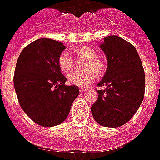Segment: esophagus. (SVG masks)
I'll use <instances>...</instances> for the list:
<instances>
[{"instance_id": "1", "label": "esophagus", "mask_w": 160, "mask_h": 160, "mask_svg": "<svg viewBox=\"0 0 160 160\" xmlns=\"http://www.w3.org/2000/svg\"><path fill=\"white\" fill-rule=\"evenodd\" d=\"M86 91H88V89H86V88H81V89H80V93H84V92Z\"/></svg>"}]
</instances>
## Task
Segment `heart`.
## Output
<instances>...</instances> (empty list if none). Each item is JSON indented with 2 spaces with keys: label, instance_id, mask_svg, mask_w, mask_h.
<instances>
[{
  "label": "heart",
  "instance_id": "b5f03b06",
  "mask_svg": "<svg viewBox=\"0 0 160 160\" xmlns=\"http://www.w3.org/2000/svg\"><path fill=\"white\" fill-rule=\"evenodd\" d=\"M79 57L87 59L84 65V71H73L68 74V81L78 87H86L95 79L96 74L101 72L102 66L98 61V56L95 51L89 48H84L77 51ZM58 66L64 73H67L73 67V60L67 52H62L58 58Z\"/></svg>",
  "mask_w": 160,
  "mask_h": 160
}]
</instances>
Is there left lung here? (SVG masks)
I'll return each instance as SVG.
<instances>
[{
	"label": "left lung",
	"mask_w": 160,
	"mask_h": 160,
	"mask_svg": "<svg viewBox=\"0 0 160 160\" xmlns=\"http://www.w3.org/2000/svg\"><path fill=\"white\" fill-rule=\"evenodd\" d=\"M107 58L104 76L97 86L98 97L91 107L94 120L101 126L118 127L133 117L143 101L145 71L135 47L116 35L99 44Z\"/></svg>",
	"instance_id": "8db88e82"
}]
</instances>
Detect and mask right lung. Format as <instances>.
<instances>
[{
  "label": "right lung",
  "mask_w": 160,
  "mask_h": 160,
  "mask_svg": "<svg viewBox=\"0 0 160 160\" xmlns=\"http://www.w3.org/2000/svg\"><path fill=\"white\" fill-rule=\"evenodd\" d=\"M66 48L62 42L43 38L28 44L17 60L14 86L19 105L42 127L63 122L79 95L77 86L65 84L67 78L58 66Z\"/></svg>",
  "instance_id": "1"
}]
</instances>
